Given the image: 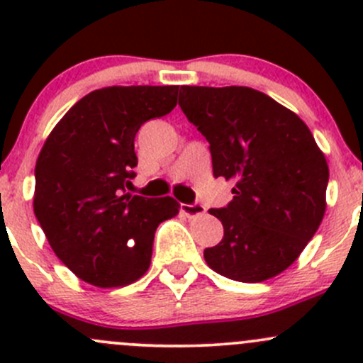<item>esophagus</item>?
Masks as SVG:
<instances>
[{
	"mask_svg": "<svg viewBox=\"0 0 363 363\" xmlns=\"http://www.w3.org/2000/svg\"><path fill=\"white\" fill-rule=\"evenodd\" d=\"M181 212L186 214L188 218H195V216H202L205 214V207L202 203L195 202V203H181Z\"/></svg>",
	"mask_w": 363,
	"mask_h": 363,
	"instance_id": "obj_1",
	"label": "esophagus"
}]
</instances>
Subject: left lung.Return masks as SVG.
Masks as SVG:
<instances>
[{
  "mask_svg": "<svg viewBox=\"0 0 363 363\" xmlns=\"http://www.w3.org/2000/svg\"><path fill=\"white\" fill-rule=\"evenodd\" d=\"M179 107L208 142L214 177L233 200L211 208L221 242L203 251L214 272L262 283L291 265L325 214L328 164L296 113L251 87L181 86Z\"/></svg>",
  "mask_w": 363,
  "mask_h": 363,
  "instance_id": "left-lung-1",
  "label": "left lung"
}]
</instances>
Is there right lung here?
<instances>
[{"mask_svg": "<svg viewBox=\"0 0 363 363\" xmlns=\"http://www.w3.org/2000/svg\"><path fill=\"white\" fill-rule=\"evenodd\" d=\"M179 86H112L77 101L43 144L35 167V216L57 258L86 283L126 286L149 269L172 196L145 199L135 177V135L177 105Z\"/></svg>", "mask_w": 363, "mask_h": 363, "instance_id": "1", "label": "right lung"}]
</instances>
